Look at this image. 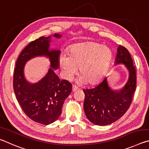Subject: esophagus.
I'll list each match as a JSON object with an SVG mask.
<instances>
[{"label":"esophagus","instance_id":"1","mask_svg":"<svg viewBox=\"0 0 149 149\" xmlns=\"http://www.w3.org/2000/svg\"><path fill=\"white\" fill-rule=\"evenodd\" d=\"M72 92H76V91L79 90V88H78V87L77 86H75V85H73V86H72Z\"/></svg>","mask_w":149,"mask_h":149}]
</instances>
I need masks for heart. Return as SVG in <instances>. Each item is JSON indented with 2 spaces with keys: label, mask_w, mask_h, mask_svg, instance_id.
Segmentation results:
<instances>
[{
  "label": "heart",
  "mask_w": 149,
  "mask_h": 149,
  "mask_svg": "<svg viewBox=\"0 0 149 149\" xmlns=\"http://www.w3.org/2000/svg\"><path fill=\"white\" fill-rule=\"evenodd\" d=\"M113 58V51L108 46L96 42L76 44L70 48L69 55L63 54L60 66L67 79H71L78 71L80 83L94 85L105 76Z\"/></svg>",
  "instance_id": "obj_1"
}]
</instances>
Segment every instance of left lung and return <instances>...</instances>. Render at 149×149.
Segmentation results:
<instances>
[{
	"label": "left lung",
	"mask_w": 149,
	"mask_h": 149,
	"mask_svg": "<svg viewBox=\"0 0 149 149\" xmlns=\"http://www.w3.org/2000/svg\"><path fill=\"white\" fill-rule=\"evenodd\" d=\"M122 63L129 71V79L120 90H113L105 77L92 89L83 90L85 94L84 109L86 116L93 124L99 126L111 124L121 118L131 105L136 88V70L129 51L120 45L115 64Z\"/></svg>",
	"instance_id": "1"
}]
</instances>
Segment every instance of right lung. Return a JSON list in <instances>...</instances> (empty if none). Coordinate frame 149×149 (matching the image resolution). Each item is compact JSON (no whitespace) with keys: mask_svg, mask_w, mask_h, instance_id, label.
Segmentation results:
<instances>
[{"mask_svg":"<svg viewBox=\"0 0 149 149\" xmlns=\"http://www.w3.org/2000/svg\"><path fill=\"white\" fill-rule=\"evenodd\" d=\"M60 38L59 34H54ZM51 36H41L32 41L21 52L14 73V93L18 103L29 118L37 123L48 125L59 118L65 100L71 92L72 84L61 80L53 69L59 68L60 50L49 49ZM49 57L51 68L38 83L31 84L26 80L23 70L26 62L36 56Z\"/></svg>","mask_w":149,"mask_h":149,"instance_id":"right-lung-1","label":"right lung"}]
</instances>
